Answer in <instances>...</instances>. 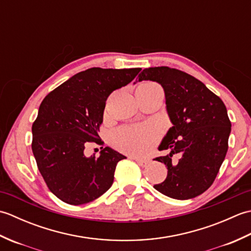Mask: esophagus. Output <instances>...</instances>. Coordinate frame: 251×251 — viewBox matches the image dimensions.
<instances>
[{
	"instance_id": "obj_1",
	"label": "esophagus",
	"mask_w": 251,
	"mask_h": 251,
	"mask_svg": "<svg viewBox=\"0 0 251 251\" xmlns=\"http://www.w3.org/2000/svg\"><path fill=\"white\" fill-rule=\"evenodd\" d=\"M135 161L137 162V164L139 165L141 167H146L147 165L150 163V161H148V159H142V158H135Z\"/></svg>"
}]
</instances>
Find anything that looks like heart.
I'll return each mask as SVG.
<instances>
[{
	"label": "heart",
	"instance_id": "heart-1",
	"mask_svg": "<svg viewBox=\"0 0 251 251\" xmlns=\"http://www.w3.org/2000/svg\"><path fill=\"white\" fill-rule=\"evenodd\" d=\"M151 87H158L156 84L147 83ZM156 131L150 125L123 127L112 135V143L121 151L131 155H142L147 153L156 140Z\"/></svg>",
	"mask_w": 251,
	"mask_h": 251
}]
</instances>
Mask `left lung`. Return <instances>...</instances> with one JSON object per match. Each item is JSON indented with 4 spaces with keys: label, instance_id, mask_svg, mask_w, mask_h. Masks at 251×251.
Returning a JSON list of instances; mask_svg holds the SVG:
<instances>
[{
    "label": "left lung",
    "instance_id": "left-lung-1",
    "mask_svg": "<svg viewBox=\"0 0 251 251\" xmlns=\"http://www.w3.org/2000/svg\"><path fill=\"white\" fill-rule=\"evenodd\" d=\"M138 81L162 85L166 109L173 123L158 150H170L156 157L168 169L167 177L154 189L176 200L201 195L214 183L228 148L231 122L223 101L194 76L169 67L145 69ZM179 153V161L171 157Z\"/></svg>",
    "mask_w": 251,
    "mask_h": 251
}]
</instances>
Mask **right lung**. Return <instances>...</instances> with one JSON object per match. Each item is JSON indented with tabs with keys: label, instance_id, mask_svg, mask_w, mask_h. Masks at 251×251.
Instances as JSON below:
<instances>
[{
	"label": "right lung",
	"instance_id": "obj_1",
	"mask_svg": "<svg viewBox=\"0 0 251 251\" xmlns=\"http://www.w3.org/2000/svg\"><path fill=\"white\" fill-rule=\"evenodd\" d=\"M140 68H90L66 81L42 101L32 125V152L50 191L70 205L98 199L114 180L116 165L126 158L109 147L98 157L85 156L88 142L103 145L98 135L105 101L126 86Z\"/></svg>",
	"mask_w": 251,
	"mask_h": 251
}]
</instances>
